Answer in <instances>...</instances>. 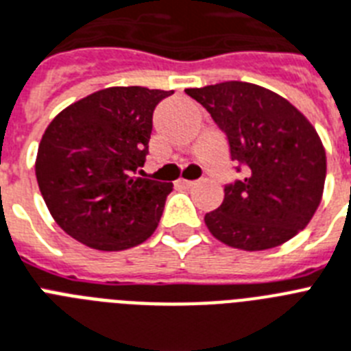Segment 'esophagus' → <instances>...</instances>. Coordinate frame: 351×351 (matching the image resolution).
Listing matches in <instances>:
<instances>
[{"label": "esophagus", "instance_id": "1", "mask_svg": "<svg viewBox=\"0 0 351 351\" xmlns=\"http://www.w3.org/2000/svg\"><path fill=\"white\" fill-rule=\"evenodd\" d=\"M178 184H179V186H182V188H192L193 184H195V181H188V179H179Z\"/></svg>", "mask_w": 351, "mask_h": 351}]
</instances>
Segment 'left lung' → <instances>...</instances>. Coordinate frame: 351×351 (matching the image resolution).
<instances>
[{"label":"left lung","mask_w":351,"mask_h":351,"mask_svg":"<svg viewBox=\"0 0 351 351\" xmlns=\"http://www.w3.org/2000/svg\"><path fill=\"white\" fill-rule=\"evenodd\" d=\"M226 134L239 179L204 217L211 234L245 251L300 233L319 206L326 156L311 121L276 93L249 82L184 89Z\"/></svg>","instance_id":"left-lung-1"}]
</instances>
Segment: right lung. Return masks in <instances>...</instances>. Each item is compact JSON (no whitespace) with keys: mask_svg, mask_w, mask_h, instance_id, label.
<instances>
[{"mask_svg":"<svg viewBox=\"0 0 351 351\" xmlns=\"http://www.w3.org/2000/svg\"><path fill=\"white\" fill-rule=\"evenodd\" d=\"M173 91L107 88L66 107L43 134L39 190L55 222L75 240L121 251L149 239L170 182L138 178L149 154L152 114Z\"/></svg>","mask_w":351,"mask_h":351,"instance_id":"add662e5","label":"right lung"}]
</instances>
